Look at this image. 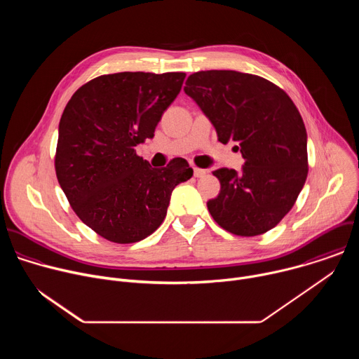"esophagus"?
Here are the masks:
<instances>
[{
    "label": "esophagus",
    "instance_id": "1",
    "mask_svg": "<svg viewBox=\"0 0 359 359\" xmlns=\"http://www.w3.org/2000/svg\"><path fill=\"white\" fill-rule=\"evenodd\" d=\"M193 173H194V177H203V176H206V170H204V169H198V168H193Z\"/></svg>",
    "mask_w": 359,
    "mask_h": 359
}]
</instances>
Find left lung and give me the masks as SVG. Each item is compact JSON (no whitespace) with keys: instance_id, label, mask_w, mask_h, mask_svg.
Returning a JSON list of instances; mask_svg holds the SVG:
<instances>
[{"instance_id":"8db88e82","label":"left lung","mask_w":359,"mask_h":359,"mask_svg":"<svg viewBox=\"0 0 359 359\" xmlns=\"http://www.w3.org/2000/svg\"><path fill=\"white\" fill-rule=\"evenodd\" d=\"M222 143L237 142L244 166L217 169L220 193L208 201L215 222L236 236H259L291 210L309 175L306 130L290 96L237 71H200L184 86Z\"/></svg>"}]
</instances>
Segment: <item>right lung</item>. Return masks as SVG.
I'll return each mask as SVG.
<instances>
[{
    "mask_svg": "<svg viewBox=\"0 0 359 359\" xmlns=\"http://www.w3.org/2000/svg\"><path fill=\"white\" fill-rule=\"evenodd\" d=\"M184 78V72L102 75L82 85L64 109L58 182L76 216L109 241L136 243L158 230L173 189L193 176L182 158L155 169L135 150L155 136Z\"/></svg>",
    "mask_w": 359,
    "mask_h": 359,
    "instance_id": "obj_1",
    "label": "right lung"
}]
</instances>
